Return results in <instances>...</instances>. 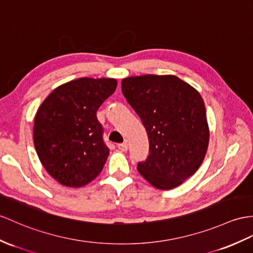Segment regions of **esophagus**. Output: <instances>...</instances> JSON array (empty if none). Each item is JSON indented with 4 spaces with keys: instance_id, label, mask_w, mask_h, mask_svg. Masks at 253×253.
I'll return each mask as SVG.
<instances>
[{
    "instance_id": "1",
    "label": "esophagus",
    "mask_w": 253,
    "mask_h": 253,
    "mask_svg": "<svg viewBox=\"0 0 253 253\" xmlns=\"http://www.w3.org/2000/svg\"><path fill=\"white\" fill-rule=\"evenodd\" d=\"M118 149L121 150V151H126L127 150V144L126 143H121V144H118Z\"/></svg>"
}]
</instances>
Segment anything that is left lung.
Segmentation results:
<instances>
[{"label":"left lung","instance_id":"8db88e82","mask_svg":"<svg viewBox=\"0 0 253 253\" xmlns=\"http://www.w3.org/2000/svg\"><path fill=\"white\" fill-rule=\"evenodd\" d=\"M121 90L149 139V155L137 163L140 175L157 189L178 187L198 170L207 151L209 130L201 94L173 75L125 78Z\"/></svg>","mask_w":253,"mask_h":253}]
</instances>
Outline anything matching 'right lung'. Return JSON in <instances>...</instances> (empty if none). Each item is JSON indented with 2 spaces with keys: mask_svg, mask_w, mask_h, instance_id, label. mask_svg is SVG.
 <instances>
[{
  "mask_svg": "<svg viewBox=\"0 0 253 253\" xmlns=\"http://www.w3.org/2000/svg\"><path fill=\"white\" fill-rule=\"evenodd\" d=\"M116 88V79L78 78L54 89L40 106L33 128L35 150L62 186H85L102 171L109 149L96 112Z\"/></svg>",
  "mask_w": 253,
  "mask_h": 253,
  "instance_id": "right-lung-1",
  "label": "right lung"
}]
</instances>
